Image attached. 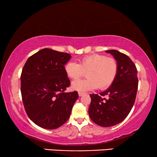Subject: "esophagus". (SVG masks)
Wrapping results in <instances>:
<instances>
[{
    "instance_id": "esophagus-1",
    "label": "esophagus",
    "mask_w": 157,
    "mask_h": 157,
    "mask_svg": "<svg viewBox=\"0 0 157 157\" xmlns=\"http://www.w3.org/2000/svg\"><path fill=\"white\" fill-rule=\"evenodd\" d=\"M84 94H85L84 92H81V91H79V92H78V94H79V96H80V97L82 96V95H83Z\"/></svg>"
}]
</instances>
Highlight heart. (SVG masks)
Here are the masks:
<instances>
[{
  "instance_id": "1",
  "label": "heart",
  "mask_w": 157,
  "mask_h": 157,
  "mask_svg": "<svg viewBox=\"0 0 157 157\" xmlns=\"http://www.w3.org/2000/svg\"><path fill=\"white\" fill-rule=\"evenodd\" d=\"M117 62L105 55L93 54L81 57L79 63L68 61L64 71L70 79H77L86 72L88 78L75 80L71 84L74 90L86 91L97 89H106L112 85L117 74Z\"/></svg>"
}]
</instances>
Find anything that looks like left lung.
<instances>
[{"instance_id": "left-lung-1", "label": "left lung", "mask_w": 157, "mask_h": 157, "mask_svg": "<svg viewBox=\"0 0 157 157\" xmlns=\"http://www.w3.org/2000/svg\"><path fill=\"white\" fill-rule=\"evenodd\" d=\"M117 62L116 78L106 91L90 94V118L97 125L110 127L121 122L134 105L138 89L137 69L130 57L117 50H108Z\"/></svg>"}]
</instances>
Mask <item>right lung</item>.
Here are the masks:
<instances>
[{
	"instance_id": "right-lung-1",
	"label": "right lung",
	"mask_w": 157,
	"mask_h": 157,
	"mask_svg": "<svg viewBox=\"0 0 157 157\" xmlns=\"http://www.w3.org/2000/svg\"><path fill=\"white\" fill-rule=\"evenodd\" d=\"M71 55L44 48L28 58L21 75V91L25 111L40 127L55 129L69 118L78 98L77 91L66 92L70 80L64 65Z\"/></svg>"
}]
</instances>
